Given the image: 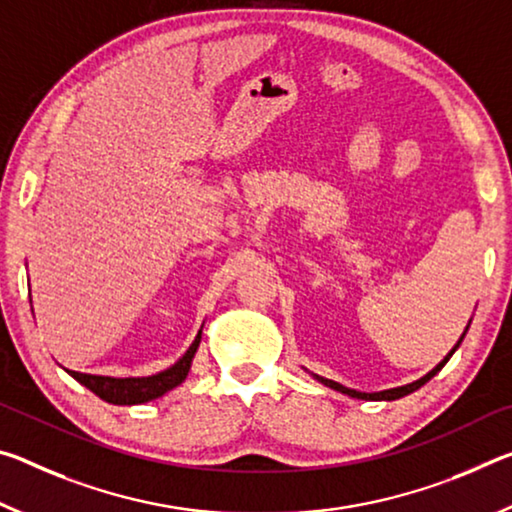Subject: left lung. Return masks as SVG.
Returning <instances> with one entry per match:
<instances>
[{"label":"left lung","instance_id":"8db88e82","mask_svg":"<svg viewBox=\"0 0 512 512\" xmlns=\"http://www.w3.org/2000/svg\"><path fill=\"white\" fill-rule=\"evenodd\" d=\"M462 337H465V332H462ZM462 337H460V342H462ZM460 342L453 346V351H456V348L460 346ZM453 351L446 355V358L437 364V367L431 371V373H426L424 378H419V380H415V383H410V385H403V387H394V389H385V392H378V394H364V392H355V389H348V387H342V385H337V383H332V380H328V378H319L321 383H326L328 387H332V389H337V392H342V394H348V396H353V399H364V401H392V399H401V396H405V394H410V392H415V389H419L421 385L424 383H428V380H431L437 371H440L446 362H449V358L453 355Z\"/></svg>","mask_w":512,"mask_h":512}]
</instances>
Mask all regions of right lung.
<instances>
[{
  "mask_svg": "<svg viewBox=\"0 0 512 512\" xmlns=\"http://www.w3.org/2000/svg\"><path fill=\"white\" fill-rule=\"evenodd\" d=\"M198 344H200V332H198L196 342L189 346V351L182 355L180 362H175L173 367L157 373V376L109 378V376H91V373H79V371H68V373L107 403H116V405L145 403V401H152V399H157V396L170 392V389L182 383V380L186 378V373H189V369H191V360H193V355H196Z\"/></svg>",
  "mask_w": 512,
  "mask_h": 512,
  "instance_id": "1",
  "label": "right lung"
}]
</instances>
